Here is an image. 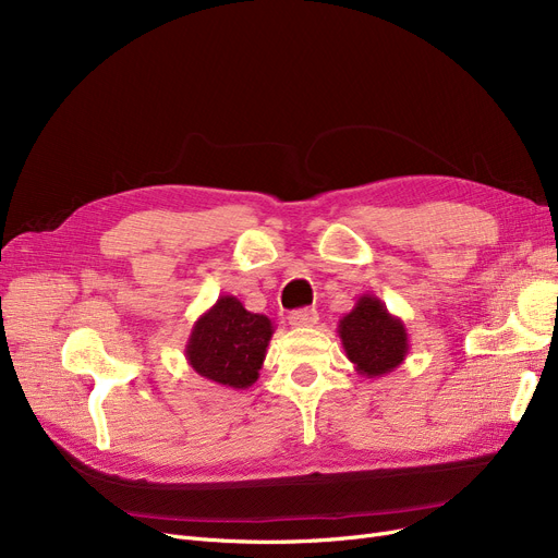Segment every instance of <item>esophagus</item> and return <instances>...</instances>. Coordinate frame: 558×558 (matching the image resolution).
<instances>
[{
  "label": "esophagus",
  "instance_id": "esophagus-1",
  "mask_svg": "<svg viewBox=\"0 0 558 558\" xmlns=\"http://www.w3.org/2000/svg\"><path fill=\"white\" fill-rule=\"evenodd\" d=\"M288 323H291L293 327H314L318 323V311L316 308L291 311V316H288Z\"/></svg>",
  "mask_w": 558,
  "mask_h": 558
}]
</instances>
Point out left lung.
I'll return each mask as SVG.
<instances>
[{
    "label": "left lung",
    "mask_w": 558,
    "mask_h": 558,
    "mask_svg": "<svg viewBox=\"0 0 558 558\" xmlns=\"http://www.w3.org/2000/svg\"><path fill=\"white\" fill-rule=\"evenodd\" d=\"M339 339L354 371L366 377H383L405 362L410 339L405 323L391 316L375 295H360L350 314L339 320Z\"/></svg>",
    "instance_id": "obj_1"
}]
</instances>
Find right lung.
<instances>
[{
    "mask_svg": "<svg viewBox=\"0 0 558 558\" xmlns=\"http://www.w3.org/2000/svg\"><path fill=\"white\" fill-rule=\"evenodd\" d=\"M272 333L270 318L252 314L233 295H221L190 331L187 364L215 385L247 389L258 380Z\"/></svg>",
    "mask_w": 558,
    "mask_h": 558,
    "instance_id": "1",
    "label": "right lung"
}]
</instances>
